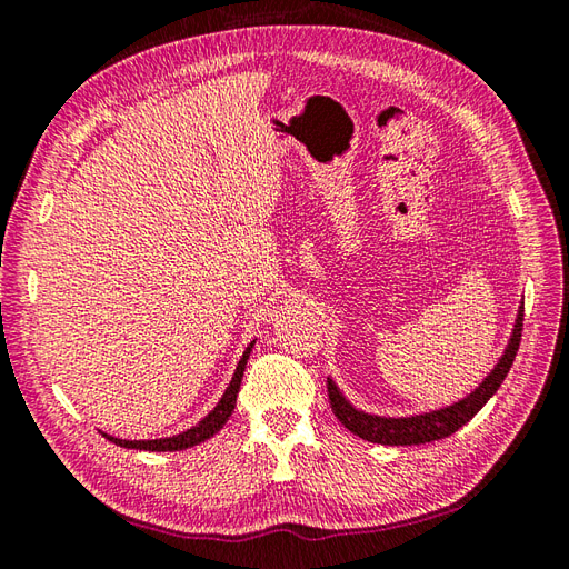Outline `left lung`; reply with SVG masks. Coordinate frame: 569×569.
Listing matches in <instances>:
<instances>
[{
	"instance_id": "left-lung-1",
	"label": "left lung",
	"mask_w": 569,
	"mask_h": 569,
	"mask_svg": "<svg viewBox=\"0 0 569 569\" xmlns=\"http://www.w3.org/2000/svg\"><path fill=\"white\" fill-rule=\"evenodd\" d=\"M522 320H525V303L520 306L510 341L503 356L498 358L496 368L485 377V382H481L472 393H468L465 399H460L453 406L420 412V416H408V418H382V416H372V412L353 408L347 401V396L339 391V387L332 380H327V396H330L332 412L339 418V422L349 429V432L372 443L418 446V443H429L443 437H451L465 422H470L477 416L481 406L491 399V396L498 391V387H501V382L506 380L512 360L520 349Z\"/></svg>"
}]
</instances>
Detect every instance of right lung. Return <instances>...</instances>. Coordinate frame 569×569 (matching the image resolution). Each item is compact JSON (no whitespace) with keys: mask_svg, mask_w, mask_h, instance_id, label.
Segmentation results:
<instances>
[{"mask_svg":"<svg viewBox=\"0 0 569 569\" xmlns=\"http://www.w3.org/2000/svg\"><path fill=\"white\" fill-rule=\"evenodd\" d=\"M253 343L256 341H251L247 351L242 353V358H239L237 370H234L232 380H230V387L226 389V393H222V399L218 401V406L201 422H197L194 427H189L187 432H180L176 437H166V439H142V441L118 439V437H111V435H104V432H101V435H104L109 441H113L116 446H123V449H137V451H184V449H192V446H197L206 439H211L216 432H220L222 425H226L232 416L234 403H237V393H239V385H242L244 368H247V360H249Z\"/></svg>","mask_w":569,"mask_h":569,"instance_id":"right-lung-1","label":"right lung"}]
</instances>
